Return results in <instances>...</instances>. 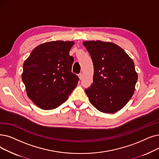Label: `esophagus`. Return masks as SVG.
<instances>
[{
  "instance_id": "1",
  "label": "esophagus",
  "mask_w": 159,
  "mask_h": 159,
  "mask_svg": "<svg viewBox=\"0 0 159 159\" xmlns=\"http://www.w3.org/2000/svg\"><path fill=\"white\" fill-rule=\"evenodd\" d=\"M79 79L80 80H82V77H83V75H82V73H80L79 74Z\"/></svg>"
}]
</instances>
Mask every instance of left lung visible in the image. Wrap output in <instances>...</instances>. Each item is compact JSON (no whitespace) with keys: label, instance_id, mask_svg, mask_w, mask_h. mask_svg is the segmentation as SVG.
Masks as SVG:
<instances>
[{"label":"left lung","instance_id":"1","mask_svg":"<svg viewBox=\"0 0 159 159\" xmlns=\"http://www.w3.org/2000/svg\"><path fill=\"white\" fill-rule=\"evenodd\" d=\"M92 57L93 82L85 89L91 104L100 112L113 114L132 98L138 80L133 60L121 47L108 41H86Z\"/></svg>","mask_w":159,"mask_h":159}]
</instances>
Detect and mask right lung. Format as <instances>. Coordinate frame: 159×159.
I'll list each match as a JSON object with an SVG mask.
<instances>
[{
  "label": "right lung",
  "instance_id": "1",
  "mask_svg": "<svg viewBox=\"0 0 159 159\" xmlns=\"http://www.w3.org/2000/svg\"><path fill=\"white\" fill-rule=\"evenodd\" d=\"M74 41H52L37 46L23 64L21 78L29 98L38 107L52 110L63 104L77 87L70 56Z\"/></svg>",
  "mask_w": 159,
  "mask_h": 159
}]
</instances>
